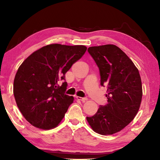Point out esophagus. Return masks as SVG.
Wrapping results in <instances>:
<instances>
[{
  "instance_id": "34e87169",
  "label": "esophagus",
  "mask_w": 160,
  "mask_h": 160,
  "mask_svg": "<svg viewBox=\"0 0 160 160\" xmlns=\"http://www.w3.org/2000/svg\"><path fill=\"white\" fill-rule=\"evenodd\" d=\"M76 98V99L80 100V101H82V102H86L88 100L87 98H81V97H79V96H77Z\"/></svg>"
}]
</instances>
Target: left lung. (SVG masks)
<instances>
[{
    "label": "left lung",
    "instance_id": "1",
    "mask_svg": "<svg viewBox=\"0 0 160 160\" xmlns=\"http://www.w3.org/2000/svg\"><path fill=\"white\" fill-rule=\"evenodd\" d=\"M99 69L101 85L106 86L108 103L86 117L94 132L111 135L127 127L137 115L142 98L138 70L120 48L108 44L88 49Z\"/></svg>",
    "mask_w": 160,
    "mask_h": 160
}]
</instances>
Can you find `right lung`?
<instances>
[{
	"instance_id": "1",
	"label": "right lung",
	"mask_w": 160,
	"mask_h": 160,
	"mask_svg": "<svg viewBox=\"0 0 160 160\" xmlns=\"http://www.w3.org/2000/svg\"><path fill=\"white\" fill-rule=\"evenodd\" d=\"M84 45L53 43L34 51L18 69L13 92L18 108L33 127L50 130L57 127L74 98L64 93L65 74L84 55Z\"/></svg>"
}]
</instances>
